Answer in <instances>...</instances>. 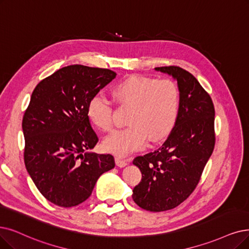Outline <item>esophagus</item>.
Masks as SVG:
<instances>
[{
  "instance_id": "1",
  "label": "esophagus",
  "mask_w": 249,
  "mask_h": 249,
  "mask_svg": "<svg viewBox=\"0 0 249 249\" xmlns=\"http://www.w3.org/2000/svg\"><path fill=\"white\" fill-rule=\"evenodd\" d=\"M115 162H116V165L119 166V167H124L127 164V160H125V159L122 158V157H115Z\"/></svg>"
}]
</instances>
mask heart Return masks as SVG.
Here are the masks:
<instances>
[{
	"instance_id": "obj_1",
	"label": "heart",
	"mask_w": 249,
	"mask_h": 249,
	"mask_svg": "<svg viewBox=\"0 0 249 249\" xmlns=\"http://www.w3.org/2000/svg\"><path fill=\"white\" fill-rule=\"evenodd\" d=\"M112 95L123 106L132 107L127 116V127L114 132L105 139L107 151L126 155L151 142L161 140L173 130L180 110V90L172 79H156L131 75L112 88ZM87 115L103 133L113 127L111 102L101 94L90 98Z\"/></svg>"
}]
</instances>
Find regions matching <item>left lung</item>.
<instances>
[{
    "mask_svg": "<svg viewBox=\"0 0 249 249\" xmlns=\"http://www.w3.org/2000/svg\"><path fill=\"white\" fill-rule=\"evenodd\" d=\"M172 75L180 90L177 123L163 144L133 163L142 180L133 190V200L143 210L164 212L191 195L210 159L215 143L214 107L199 82L178 66L155 67Z\"/></svg>",
    "mask_w": 249,
    "mask_h": 249,
    "instance_id": "8db88e82",
    "label": "left lung"
}]
</instances>
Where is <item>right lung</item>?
I'll use <instances>...</instances> for the list:
<instances>
[{
	"instance_id": "right-lung-1",
	"label": "right lung",
	"mask_w": 249,
	"mask_h": 249,
	"mask_svg": "<svg viewBox=\"0 0 249 249\" xmlns=\"http://www.w3.org/2000/svg\"><path fill=\"white\" fill-rule=\"evenodd\" d=\"M110 69L69 65L39 82L24 112V163L47 200L71 207L91 196L102 174L115 165L111 154L90 150L98 137L87 115L90 98L110 83Z\"/></svg>"
}]
</instances>
